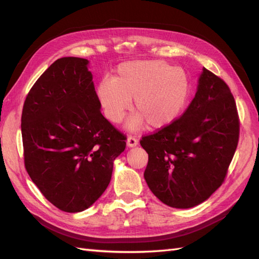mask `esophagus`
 Wrapping results in <instances>:
<instances>
[{
    "mask_svg": "<svg viewBox=\"0 0 259 259\" xmlns=\"http://www.w3.org/2000/svg\"><path fill=\"white\" fill-rule=\"evenodd\" d=\"M137 145H138V139L131 136L128 137V139H126V146L129 148H133V147H136Z\"/></svg>",
    "mask_w": 259,
    "mask_h": 259,
    "instance_id": "1",
    "label": "esophagus"
}]
</instances>
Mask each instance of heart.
<instances>
[{"instance_id": "obj_1", "label": "heart", "mask_w": 259, "mask_h": 259, "mask_svg": "<svg viewBox=\"0 0 259 259\" xmlns=\"http://www.w3.org/2000/svg\"><path fill=\"white\" fill-rule=\"evenodd\" d=\"M189 80L180 68L159 61H131L120 64L113 79H103L97 97L106 117L113 123L124 118L134 99L136 115L128 128L161 129L172 123L184 111L189 98Z\"/></svg>"}]
</instances>
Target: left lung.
I'll use <instances>...</instances> for the list:
<instances>
[{
	"label": "left lung",
	"mask_w": 259,
	"mask_h": 259,
	"mask_svg": "<svg viewBox=\"0 0 259 259\" xmlns=\"http://www.w3.org/2000/svg\"><path fill=\"white\" fill-rule=\"evenodd\" d=\"M233 93L203 68L195 98L172 123L142 137L145 179L158 199L191 208L208 199L226 178L239 140Z\"/></svg>",
	"instance_id": "1"
}]
</instances>
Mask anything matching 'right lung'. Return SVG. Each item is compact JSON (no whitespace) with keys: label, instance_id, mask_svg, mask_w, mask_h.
Returning a JSON list of instances; mask_svg holds the SVG:
<instances>
[{"label":"right lung","instance_id":"add662e5","mask_svg":"<svg viewBox=\"0 0 259 259\" xmlns=\"http://www.w3.org/2000/svg\"><path fill=\"white\" fill-rule=\"evenodd\" d=\"M88 60L54 61L27 93L21 130L24 166L52 205L79 212L111 180L126 137L103 117Z\"/></svg>","mask_w":259,"mask_h":259}]
</instances>
